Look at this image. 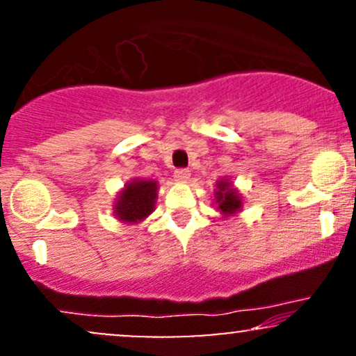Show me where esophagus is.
I'll return each mask as SVG.
<instances>
[{
  "label": "esophagus",
  "mask_w": 356,
  "mask_h": 356,
  "mask_svg": "<svg viewBox=\"0 0 356 356\" xmlns=\"http://www.w3.org/2000/svg\"><path fill=\"white\" fill-rule=\"evenodd\" d=\"M174 177H175V181H177V182L186 184V182L191 179L189 169H177V170H175V172H174Z\"/></svg>",
  "instance_id": "esophagus-1"
}]
</instances>
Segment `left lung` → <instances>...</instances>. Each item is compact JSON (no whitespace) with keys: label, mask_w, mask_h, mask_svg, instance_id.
<instances>
[{"label":"left lung","mask_w":356,"mask_h":356,"mask_svg":"<svg viewBox=\"0 0 356 356\" xmlns=\"http://www.w3.org/2000/svg\"><path fill=\"white\" fill-rule=\"evenodd\" d=\"M219 209L222 214H234L241 209V199L236 189H232L231 182L220 181L218 184V192H216Z\"/></svg>","instance_id":"8db88e82"}]
</instances>
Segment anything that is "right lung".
<instances>
[{
  "label": "right lung",
  "instance_id": "1",
  "mask_svg": "<svg viewBox=\"0 0 356 356\" xmlns=\"http://www.w3.org/2000/svg\"><path fill=\"white\" fill-rule=\"evenodd\" d=\"M157 197V182L155 181H134L127 184L125 191L120 192L115 214L125 222H137L145 219L154 211Z\"/></svg>",
  "mask_w": 356,
  "mask_h": 356
}]
</instances>
